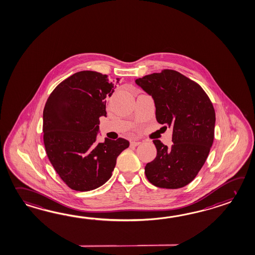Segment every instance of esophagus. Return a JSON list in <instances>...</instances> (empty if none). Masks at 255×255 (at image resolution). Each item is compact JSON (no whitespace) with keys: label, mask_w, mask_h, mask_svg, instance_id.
I'll use <instances>...</instances> for the list:
<instances>
[{"label":"esophagus","mask_w":255,"mask_h":255,"mask_svg":"<svg viewBox=\"0 0 255 255\" xmlns=\"http://www.w3.org/2000/svg\"><path fill=\"white\" fill-rule=\"evenodd\" d=\"M141 143V141H130V147H135V146H137V145H139Z\"/></svg>","instance_id":"esophagus-1"}]
</instances>
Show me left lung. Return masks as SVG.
Returning <instances> with one entry per match:
<instances>
[{"instance_id":"1","label":"left lung","mask_w":255,"mask_h":255,"mask_svg":"<svg viewBox=\"0 0 255 255\" xmlns=\"http://www.w3.org/2000/svg\"><path fill=\"white\" fill-rule=\"evenodd\" d=\"M135 82L153 97L159 124L173 129L169 147L153 141L157 154L145 165L148 181L161 188L185 187L203 166L214 140L215 110L210 97L197 82L173 69Z\"/></svg>"}]
</instances>
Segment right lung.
<instances>
[{
	"instance_id": "obj_1",
	"label": "right lung",
	"mask_w": 255,
	"mask_h": 255,
	"mask_svg": "<svg viewBox=\"0 0 255 255\" xmlns=\"http://www.w3.org/2000/svg\"><path fill=\"white\" fill-rule=\"evenodd\" d=\"M118 81L95 71H79L59 83L45 102V152L57 175L76 191H90L106 183L120 153L129 147L124 138L96 141L99 118L107 114L106 98L113 95Z\"/></svg>"
}]
</instances>
